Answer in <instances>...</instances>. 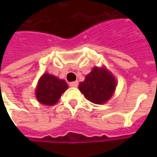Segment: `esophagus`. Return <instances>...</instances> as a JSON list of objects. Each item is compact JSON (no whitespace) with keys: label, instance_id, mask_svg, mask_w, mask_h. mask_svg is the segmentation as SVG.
<instances>
[{"label":"esophagus","instance_id":"obj_1","mask_svg":"<svg viewBox=\"0 0 157 157\" xmlns=\"http://www.w3.org/2000/svg\"><path fill=\"white\" fill-rule=\"evenodd\" d=\"M70 86L72 87H77L78 86V82H73L70 83Z\"/></svg>","mask_w":157,"mask_h":157}]
</instances>
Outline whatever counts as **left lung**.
Masks as SVG:
<instances>
[{
  "instance_id": "left-lung-1",
  "label": "left lung",
  "mask_w": 157,
  "mask_h": 157,
  "mask_svg": "<svg viewBox=\"0 0 157 157\" xmlns=\"http://www.w3.org/2000/svg\"><path fill=\"white\" fill-rule=\"evenodd\" d=\"M116 88V81L108 70L94 67L79 84V89L85 98L96 104H102L109 100Z\"/></svg>"
}]
</instances>
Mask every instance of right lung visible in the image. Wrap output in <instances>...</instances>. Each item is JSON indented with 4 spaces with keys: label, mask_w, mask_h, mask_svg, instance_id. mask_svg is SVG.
<instances>
[{
    "label": "right lung",
    "mask_w": 157,
    "mask_h": 157,
    "mask_svg": "<svg viewBox=\"0 0 157 157\" xmlns=\"http://www.w3.org/2000/svg\"><path fill=\"white\" fill-rule=\"evenodd\" d=\"M67 89L68 85L64 80L46 73L39 80L36 89V98L44 105H54Z\"/></svg>",
    "instance_id": "add662e5"
}]
</instances>
